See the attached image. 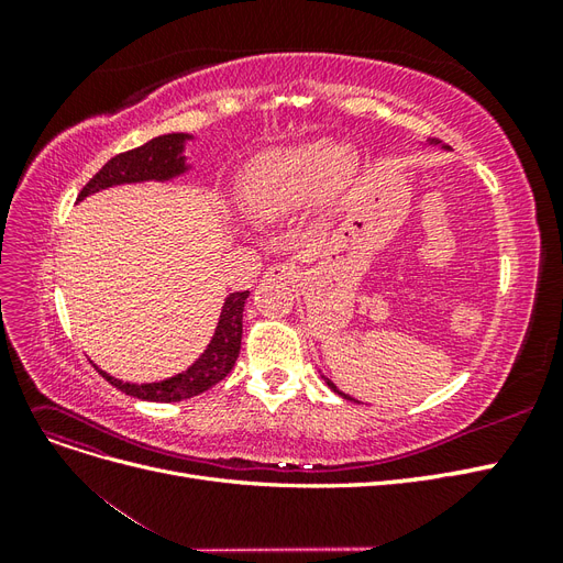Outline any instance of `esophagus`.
<instances>
[{
	"mask_svg": "<svg viewBox=\"0 0 563 563\" xmlns=\"http://www.w3.org/2000/svg\"><path fill=\"white\" fill-rule=\"evenodd\" d=\"M267 282H296L298 269L288 263L282 265H269L263 275Z\"/></svg>",
	"mask_w": 563,
	"mask_h": 563,
	"instance_id": "34e87169",
	"label": "esophagus"
}]
</instances>
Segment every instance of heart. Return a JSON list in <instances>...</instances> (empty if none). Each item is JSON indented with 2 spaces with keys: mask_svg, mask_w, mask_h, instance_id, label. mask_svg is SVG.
I'll return each instance as SVG.
<instances>
[{
  "mask_svg": "<svg viewBox=\"0 0 563 563\" xmlns=\"http://www.w3.org/2000/svg\"><path fill=\"white\" fill-rule=\"evenodd\" d=\"M354 172V157L331 141H302L269 147L255 155L236 176V201L261 223H272L300 209L314 192L331 199Z\"/></svg>",
  "mask_w": 563,
  "mask_h": 563,
  "instance_id": "1",
  "label": "heart"
}]
</instances>
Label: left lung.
<instances>
[{
	"mask_svg": "<svg viewBox=\"0 0 563 563\" xmlns=\"http://www.w3.org/2000/svg\"><path fill=\"white\" fill-rule=\"evenodd\" d=\"M437 143H439V141H432V139H428V141H424V145H437ZM444 150H451V147H446V145H444ZM321 378H323V383H327V385H329V389H333V391H335V395H338L340 399H345V401H354V404H360V401H356V399H352L350 395H345V391H343V389H338V387H335V385H333V383H331V380H329L327 376H321Z\"/></svg>",
	"mask_w": 563,
	"mask_h": 563,
	"instance_id": "left-lung-1",
	"label": "left lung"
}]
</instances>
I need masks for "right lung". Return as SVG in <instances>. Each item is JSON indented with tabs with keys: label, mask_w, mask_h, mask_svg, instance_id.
<instances>
[{
	"label": "right lung",
	"mask_w": 563,
	"mask_h": 563,
	"mask_svg": "<svg viewBox=\"0 0 563 563\" xmlns=\"http://www.w3.org/2000/svg\"><path fill=\"white\" fill-rule=\"evenodd\" d=\"M195 141L192 133H164L157 139L147 141L145 145L122 152V155L112 157L100 172L84 185L77 201L87 199L89 195L103 192L108 187L117 185H133V183H168L176 180L185 174L192 172V164L187 162L185 147ZM251 294L240 291L230 294L220 310L216 331L209 340L207 350H203L197 360L185 371L176 373L172 378H164L157 383H124L112 378L103 368L96 371L103 376L110 385L122 389L124 395L143 399V401H183L201 395V391L211 389L223 380L232 371L236 356L242 347V317H244V302Z\"/></svg>",
	"instance_id": "add662e5"
}]
</instances>
